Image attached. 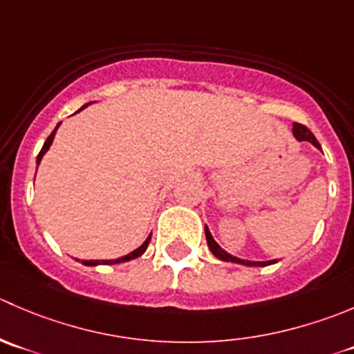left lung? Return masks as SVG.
<instances>
[{"label": "left lung", "mask_w": 354, "mask_h": 354, "mask_svg": "<svg viewBox=\"0 0 354 354\" xmlns=\"http://www.w3.org/2000/svg\"><path fill=\"white\" fill-rule=\"evenodd\" d=\"M292 133H294V136H296V140H299V142H310L311 145H315L318 150H322L318 140L315 138V135L310 131V129L306 128V126L294 122ZM205 240H207V245H209V249H211V252L221 261L239 263V264H243V266H270V264L277 263V259H272V261H247V259H240V257H236V256H232V254H228L225 249H221V247L218 245V242L212 239V235H211V232H209L207 226H205Z\"/></svg>", "instance_id": "obj_1"}]
</instances>
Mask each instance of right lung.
Returning <instances> with one entry per match:
<instances>
[{"label":"right lung","mask_w":354,"mask_h":354,"mask_svg":"<svg viewBox=\"0 0 354 354\" xmlns=\"http://www.w3.org/2000/svg\"><path fill=\"white\" fill-rule=\"evenodd\" d=\"M88 105H90V104H86L84 107H88ZM84 107H81V109H79V111H82V109H84ZM58 126H60V122H58V124H57V128H55L53 131H51V135L48 136V138H46V142H44L43 149H41V152L37 153V159H36V164H37V166H39V162H41V159H43V156H44V153L48 152V149H50V147H51V143H53L55 133H57ZM150 239H152V233H150V235L147 236V240H145V242L142 243V245L138 247V249H135V250H133V252L126 254V256L119 257V259H105V261H95V259L86 261V259H84V261H81V263H82V264H86V266H97V264H115V263H124V261H131V259H136V257H140V256H142L143 252H145V250H147V247H149V242H150Z\"/></svg>","instance_id":"right-lung-1"}]
</instances>
